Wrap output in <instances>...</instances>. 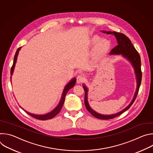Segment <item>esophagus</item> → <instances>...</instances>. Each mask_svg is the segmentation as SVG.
<instances>
[{"label":"esophagus","instance_id":"1","mask_svg":"<svg viewBox=\"0 0 153 153\" xmlns=\"http://www.w3.org/2000/svg\"><path fill=\"white\" fill-rule=\"evenodd\" d=\"M85 80V78L84 76H83L82 75H79L77 77V83H82L83 82H84Z\"/></svg>","mask_w":153,"mask_h":153}]
</instances>
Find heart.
<instances>
[{
    "instance_id": "obj_1",
    "label": "heart",
    "mask_w": 153,
    "mask_h": 153,
    "mask_svg": "<svg viewBox=\"0 0 153 153\" xmlns=\"http://www.w3.org/2000/svg\"><path fill=\"white\" fill-rule=\"evenodd\" d=\"M100 39L99 37H94L93 39V42L94 43H96L99 41ZM110 43H109V42L106 40H102L100 42H99L98 47H97V50L99 51H103V50L106 49L107 47H108Z\"/></svg>"
}]
</instances>
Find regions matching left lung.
<instances>
[{
	"mask_svg": "<svg viewBox=\"0 0 153 153\" xmlns=\"http://www.w3.org/2000/svg\"><path fill=\"white\" fill-rule=\"evenodd\" d=\"M103 33H106L108 34H114L116 37L117 41V45L114 48H113L110 52V54H121L123 57L126 59L131 65L134 68L135 70V74L136 76V79H137V89L135 93L133 99V100L130 104L125 108L124 110L121 111L120 112L112 114V115H103L99 114L96 113L95 111H94L93 109L90 106L88 100H87V93H88V88H86V86L83 85V87L85 91V106L88 110L93 116L97 119H103V120H108V119H111L116 117H117L118 116L122 114L123 113L126 111L127 110L131 107L134 103V100L136 99V97L137 96L139 88L140 86L141 81H142V71H141V62H140V56L139 54V53L136 50L134 47L133 45L131 42L129 40V39L126 37L125 34L120 33H117L116 31L111 32V31H102Z\"/></svg>",
	"mask_w": 153,
	"mask_h": 153,
	"instance_id": "1",
	"label": "left lung"
}]
</instances>
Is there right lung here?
Instances as JSON below:
<instances>
[{
	"instance_id": "add662e5",
	"label": "right lung",
	"mask_w": 153,
	"mask_h": 153,
	"mask_svg": "<svg viewBox=\"0 0 153 153\" xmlns=\"http://www.w3.org/2000/svg\"><path fill=\"white\" fill-rule=\"evenodd\" d=\"M21 48V47L19 48L16 52V54H15V56H14V61H13V66L11 68V75L13 74V71H14V67H15V64H16V60H17V55H18V53H19V51L20 50V49ZM76 78H73L67 85L65 87V88L63 91V93H62V97H61V99H60V101L59 102V103L58 104V105L57 106V107L54 109V110H53L51 112L48 113V114H44V115H36V114H31L26 111H25L27 114H28L30 116H31V117L36 119H38V120H48V119H52L53 118L54 116H56L61 110V109L62 108V106L63 105V103L65 102V96H66V94L67 93V92L69 90H70L71 88H73V87L74 86L75 83H76ZM24 110V109H23Z\"/></svg>"
}]
</instances>
